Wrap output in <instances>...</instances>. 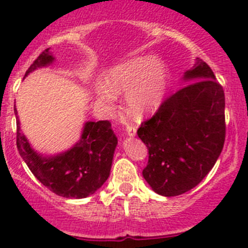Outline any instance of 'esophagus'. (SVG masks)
Returning <instances> with one entry per match:
<instances>
[{"instance_id": "1", "label": "esophagus", "mask_w": 248, "mask_h": 248, "mask_svg": "<svg viewBox=\"0 0 248 248\" xmlns=\"http://www.w3.org/2000/svg\"><path fill=\"white\" fill-rule=\"evenodd\" d=\"M126 134L130 135V137H134L137 134V128L134 125H128L126 126Z\"/></svg>"}]
</instances>
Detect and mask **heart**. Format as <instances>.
I'll use <instances>...</instances> for the list:
<instances>
[{
    "mask_svg": "<svg viewBox=\"0 0 248 248\" xmlns=\"http://www.w3.org/2000/svg\"><path fill=\"white\" fill-rule=\"evenodd\" d=\"M107 86L97 88L98 98L111 107L115 95L126 92V110L134 117H143L161 104L169 85L165 64L154 57H137L114 67L107 76Z\"/></svg>",
    "mask_w": 248,
    "mask_h": 248,
    "instance_id": "heart-1",
    "label": "heart"
}]
</instances>
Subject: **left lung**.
Returning <instances> with one entry per match:
<instances>
[{"instance_id": "left-lung-1", "label": "left lung", "mask_w": 248, "mask_h": 248, "mask_svg": "<svg viewBox=\"0 0 248 248\" xmlns=\"http://www.w3.org/2000/svg\"><path fill=\"white\" fill-rule=\"evenodd\" d=\"M184 78L190 83L169 95L138 129L149 154L143 176L163 196L199 185L214 168L226 137L225 93L209 64L198 58Z\"/></svg>"}]
</instances>
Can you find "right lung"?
I'll use <instances>...</instances> for the list:
<instances>
[{"instance_id":"1","label":"right lung","mask_w":248,"mask_h":248,"mask_svg":"<svg viewBox=\"0 0 248 248\" xmlns=\"http://www.w3.org/2000/svg\"><path fill=\"white\" fill-rule=\"evenodd\" d=\"M48 49L37 57L26 76L53 61ZM117 143L109 120L88 122L85 123L80 141L71 150L57 156H42L32 150L25 135H22L17 118L16 144L19 155L48 190L63 198L83 199L99 189L110 174Z\"/></svg>"}]
</instances>
